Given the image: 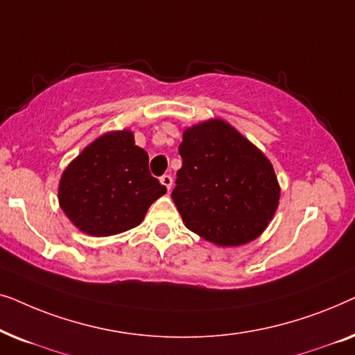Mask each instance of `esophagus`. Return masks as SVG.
Wrapping results in <instances>:
<instances>
[{"mask_svg":"<svg viewBox=\"0 0 355 355\" xmlns=\"http://www.w3.org/2000/svg\"><path fill=\"white\" fill-rule=\"evenodd\" d=\"M159 182H162V184H163V186L168 189V192H169V191H171V186H173V178H171V176H169V174H164V176H162V178H159Z\"/></svg>","mask_w":355,"mask_h":355,"instance_id":"esophagus-1","label":"esophagus"}]
</instances>
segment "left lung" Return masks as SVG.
<instances>
[{"label": "left lung", "mask_w": 355, "mask_h": 355, "mask_svg": "<svg viewBox=\"0 0 355 355\" xmlns=\"http://www.w3.org/2000/svg\"><path fill=\"white\" fill-rule=\"evenodd\" d=\"M182 168L171 193L187 230L211 244L257 239L273 220L281 189L273 164L225 119L184 129Z\"/></svg>", "instance_id": "1"}]
</instances>
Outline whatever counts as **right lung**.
<instances>
[{
	"mask_svg": "<svg viewBox=\"0 0 355 355\" xmlns=\"http://www.w3.org/2000/svg\"><path fill=\"white\" fill-rule=\"evenodd\" d=\"M166 193L148 171V155L129 129L110 130L87 145L61 174L58 200L77 230L114 236L144 221L150 205Z\"/></svg>",
	"mask_w": 355,
	"mask_h": 355,
	"instance_id": "obj_1",
	"label": "right lung"
}]
</instances>
